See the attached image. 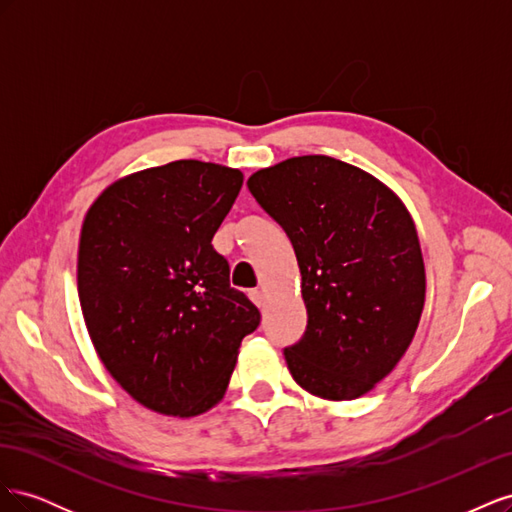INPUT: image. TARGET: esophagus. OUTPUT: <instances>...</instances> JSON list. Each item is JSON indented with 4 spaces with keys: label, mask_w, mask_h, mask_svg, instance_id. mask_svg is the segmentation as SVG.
<instances>
[{
    "label": "esophagus",
    "mask_w": 512,
    "mask_h": 512,
    "mask_svg": "<svg viewBox=\"0 0 512 512\" xmlns=\"http://www.w3.org/2000/svg\"><path fill=\"white\" fill-rule=\"evenodd\" d=\"M250 299L254 301V305H262V301H265V294H262V290H250Z\"/></svg>",
    "instance_id": "obj_1"
}]
</instances>
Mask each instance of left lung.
<instances>
[{
    "instance_id": "left-lung-1",
    "label": "left lung",
    "mask_w": 512,
    "mask_h": 512,
    "mask_svg": "<svg viewBox=\"0 0 512 512\" xmlns=\"http://www.w3.org/2000/svg\"><path fill=\"white\" fill-rule=\"evenodd\" d=\"M247 188L294 247L307 327L284 348L294 382L342 401L374 389L406 354L425 303V265L404 203L329 156L262 168Z\"/></svg>"
}]
</instances>
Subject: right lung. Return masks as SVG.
<instances>
[{
	"mask_svg": "<svg viewBox=\"0 0 512 512\" xmlns=\"http://www.w3.org/2000/svg\"><path fill=\"white\" fill-rule=\"evenodd\" d=\"M243 173L177 160L106 188L85 215L79 301L100 361L138 404L196 416L224 397L258 307L211 239Z\"/></svg>",
	"mask_w": 512,
	"mask_h": 512,
	"instance_id": "obj_1",
	"label": "right lung"
}]
</instances>
